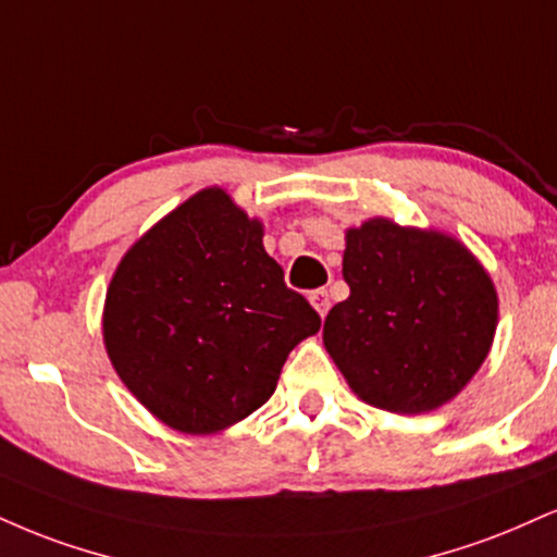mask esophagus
I'll return each instance as SVG.
<instances>
[{
  "instance_id": "obj_1",
  "label": "esophagus",
  "mask_w": 557,
  "mask_h": 557,
  "mask_svg": "<svg viewBox=\"0 0 557 557\" xmlns=\"http://www.w3.org/2000/svg\"><path fill=\"white\" fill-rule=\"evenodd\" d=\"M308 300H311V306L317 308L319 317L324 319V317H326V311H330V293H326L324 287H321V290H313L311 296H308Z\"/></svg>"
}]
</instances>
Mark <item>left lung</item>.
<instances>
[{
    "label": "left lung",
    "instance_id": "left-lung-1",
    "mask_svg": "<svg viewBox=\"0 0 557 557\" xmlns=\"http://www.w3.org/2000/svg\"><path fill=\"white\" fill-rule=\"evenodd\" d=\"M350 298L324 321V347L366 405L397 414L438 410L485 363L498 293L461 240L371 218L347 227Z\"/></svg>",
    "mask_w": 557,
    "mask_h": 557
}]
</instances>
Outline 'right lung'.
I'll use <instances>...</instances> for the list:
<instances>
[{
	"label": "right lung",
	"mask_w": 557,
	"mask_h": 557,
	"mask_svg": "<svg viewBox=\"0 0 557 557\" xmlns=\"http://www.w3.org/2000/svg\"><path fill=\"white\" fill-rule=\"evenodd\" d=\"M264 225L220 186L158 220L119 261L103 345L124 386L163 425L212 435L257 412L319 313L285 285Z\"/></svg>",
	"instance_id": "1"
}]
</instances>
